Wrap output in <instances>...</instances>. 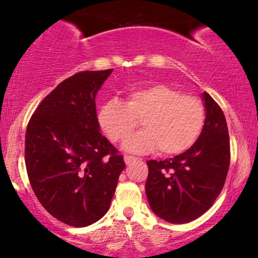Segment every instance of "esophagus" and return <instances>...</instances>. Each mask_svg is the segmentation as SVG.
<instances>
[{
  "label": "esophagus",
  "mask_w": 258,
  "mask_h": 258,
  "mask_svg": "<svg viewBox=\"0 0 258 258\" xmlns=\"http://www.w3.org/2000/svg\"><path fill=\"white\" fill-rule=\"evenodd\" d=\"M137 158L134 157V156H124V162H126V165H131L132 162H135Z\"/></svg>",
  "instance_id": "34e87169"
}]
</instances>
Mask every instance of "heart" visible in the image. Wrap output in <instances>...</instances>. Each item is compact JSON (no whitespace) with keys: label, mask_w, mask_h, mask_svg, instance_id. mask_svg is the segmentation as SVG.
Segmentation results:
<instances>
[{"label":"heart","mask_w":258,"mask_h":258,"mask_svg":"<svg viewBox=\"0 0 258 258\" xmlns=\"http://www.w3.org/2000/svg\"><path fill=\"white\" fill-rule=\"evenodd\" d=\"M205 106L195 96L163 83L132 88L127 102L112 97L101 106L97 121L106 136L123 141L143 119L145 126L126 140L123 148L146 153L160 147L163 155H179L192 147L205 126Z\"/></svg>","instance_id":"obj_1"}]
</instances>
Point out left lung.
Listing matches in <instances>:
<instances>
[{
    "mask_svg": "<svg viewBox=\"0 0 258 258\" xmlns=\"http://www.w3.org/2000/svg\"><path fill=\"white\" fill-rule=\"evenodd\" d=\"M206 118L201 136L172 158L147 161L146 195L151 210L171 223H187L204 215L221 194L230 167V136L225 114L202 93Z\"/></svg>",
    "mask_w": 258,
    "mask_h": 258,
    "instance_id": "1",
    "label": "left lung"
}]
</instances>
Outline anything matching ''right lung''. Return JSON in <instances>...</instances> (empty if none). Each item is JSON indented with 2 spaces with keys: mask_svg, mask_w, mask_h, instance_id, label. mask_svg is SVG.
Listing matches in <instances>:
<instances>
[{
  "mask_svg": "<svg viewBox=\"0 0 258 258\" xmlns=\"http://www.w3.org/2000/svg\"><path fill=\"white\" fill-rule=\"evenodd\" d=\"M112 71H83L62 81L26 130L31 187L47 212L74 227L105 216L126 166L101 134L96 112V95Z\"/></svg>",
  "mask_w": 258,
  "mask_h": 258,
  "instance_id": "add662e5",
  "label": "right lung"
}]
</instances>
